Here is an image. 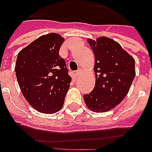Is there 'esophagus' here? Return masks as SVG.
I'll return each instance as SVG.
<instances>
[{
	"label": "esophagus",
	"instance_id": "34e87169",
	"mask_svg": "<svg viewBox=\"0 0 152 152\" xmlns=\"http://www.w3.org/2000/svg\"><path fill=\"white\" fill-rule=\"evenodd\" d=\"M81 74H82V70H81V69H78V70H77L76 73H75V76H76V77H78Z\"/></svg>",
	"mask_w": 152,
	"mask_h": 152
}]
</instances>
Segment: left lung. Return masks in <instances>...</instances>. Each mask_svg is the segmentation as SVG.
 <instances>
[{
  "label": "left lung",
  "instance_id": "obj_1",
  "mask_svg": "<svg viewBox=\"0 0 152 152\" xmlns=\"http://www.w3.org/2000/svg\"><path fill=\"white\" fill-rule=\"evenodd\" d=\"M94 54L96 83L83 99L89 109L106 112L120 103L135 77L134 59L118 42L107 37L87 39Z\"/></svg>",
  "mask_w": 152,
  "mask_h": 152
}]
</instances>
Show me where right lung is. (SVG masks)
<instances>
[{
  "instance_id": "add662e5",
  "label": "right lung",
  "mask_w": 152,
  "mask_h": 152,
  "mask_svg": "<svg viewBox=\"0 0 152 152\" xmlns=\"http://www.w3.org/2000/svg\"><path fill=\"white\" fill-rule=\"evenodd\" d=\"M64 38L58 34L38 37L18 53L16 77L29 105L41 113L53 114L64 104L71 77L59 55Z\"/></svg>"
}]
</instances>
